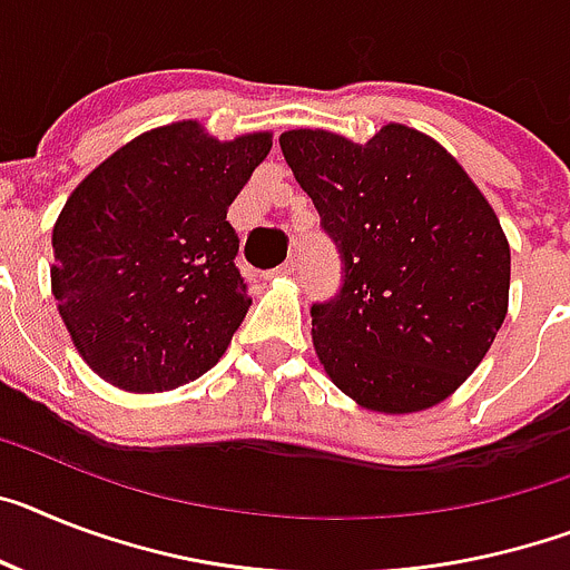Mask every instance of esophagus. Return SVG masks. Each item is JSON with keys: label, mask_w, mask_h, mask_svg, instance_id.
<instances>
[{"label": "esophagus", "mask_w": 570, "mask_h": 570, "mask_svg": "<svg viewBox=\"0 0 570 570\" xmlns=\"http://www.w3.org/2000/svg\"><path fill=\"white\" fill-rule=\"evenodd\" d=\"M295 272H298V261H295V257H289V261L277 266L275 275H295Z\"/></svg>", "instance_id": "1"}]
</instances>
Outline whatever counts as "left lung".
<instances>
[{
    "label": "left lung",
    "mask_w": 570,
    "mask_h": 570,
    "mask_svg": "<svg viewBox=\"0 0 570 570\" xmlns=\"http://www.w3.org/2000/svg\"><path fill=\"white\" fill-rule=\"evenodd\" d=\"M281 150L342 257L336 295L309 307L330 380L385 414L446 400L507 315L510 246L484 194L400 124L367 145L293 130Z\"/></svg>",
    "instance_id": "8db88e82"
}]
</instances>
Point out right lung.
I'll return each mask as SVG.
<instances>
[{
	"mask_svg": "<svg viewBox=\"0 0 570 570\" xmlns=\"http://www.w3.org/2000/svg\"><path fill=\"white\" fill-rule=\"evenodd\" d=\"M266 132L208 138L196 121L145 132L80 181L55 226L51 289L95 374L127 391L194 382L252 307L228 223Z\"/></svg>",
	"mask_w": 570,
	"mask_h": 570,
	"instance_id": "right-lung-1",
	"label": "right lung"
}]
</instances>
